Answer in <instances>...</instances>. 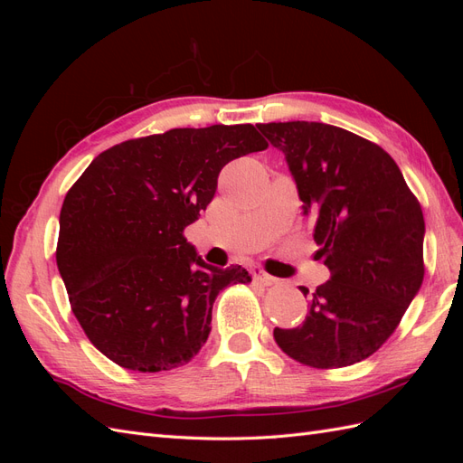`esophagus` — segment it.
Here are the masks:
<instances>
[{
  "mask_svg": "<svg viewBox=\"0 0 463 463\" xmlns=\"http://www.w3.org/2000/svg\"><path fill=\"white\" fill-rule=\"evenodd\" d=\"M255 279H257V282H260L262 286H276V284H279L278 278L266 274L262 270H255Z\"/></svg>",
  "mask_w": 463,
  "mask_h": 463,
  "instance_id": "esophagus-1",
  "label": "esophagus"
}]
</instances>
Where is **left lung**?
I'll return each instance as SVG.
<instances>
[{"instance_id":"left-lung-1","label":"left lung","mask_w":463,"mask_h":463,"mask_svg":"<svg viewBox=\"0 0 463 463\" xmlns=\"http://www.w3.org/2000/svg\"><path fill=\"white\" fill-rule=\"evenodd\" d=\"M257 128L286 154L330 270L303 325L274 328V340L307 367L354 365L394 334L423 284L421 204L390 154L352 131L318 121Z\"/></svg>"}]
</instances>
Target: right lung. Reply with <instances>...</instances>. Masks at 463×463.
<instances>
[{
  "label": "right lung",
  "mask_w": 463,
  "mask_h": 463,
  "mask_svg": "<svg viewBox=\"0 0 463 463\" xmlns=\"http://www.w3.org/2000/svg\"><path fill=\"white\" fill-rule=\"evenodd\" d=\"M264 148L250 123L170 129L98 154L67 191L55 260L80 328L116 365H187L218 293L250 282L241 266L206 264L184 232L214 199L222 167Z\"/></svg>",
  "instance_id": "right-lung-1"
}]
</instances>
